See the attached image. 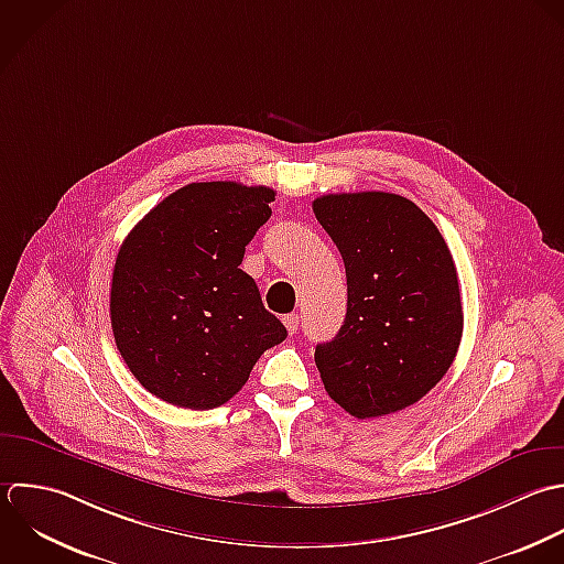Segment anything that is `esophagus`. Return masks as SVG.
Wrapping results in <instances>:
<instances>
[{
  "label": "esophagus",
  "instance_id": "esophagus-1",
  "mask_svg": "<svg viewBox=\"0 0 564 564\" xmlns=\"http://www.w3.org/2000/svg\"><path fill=\"white\" fill-rule=\"evenodd\" d=\"M283 325L288 327L290 334H296V329H299V325H301V316H299V314H288V316L283 318Z\"/></svg>",
  "mask_w": 564,
  "mask_h": 564
}]
</instances>
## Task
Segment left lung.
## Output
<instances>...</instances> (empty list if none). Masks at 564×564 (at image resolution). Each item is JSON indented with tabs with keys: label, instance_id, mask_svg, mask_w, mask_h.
Instances as JSON below:
<instances>
[{
	"label": "left lung",
	"instance_id": "1",
	"mask_svg": "<svg viewBox=\"0 0 564 564\" xmlns=\"http://www.w3.org/2000/svg\"><path fill=\"white\" fill-rule=\"evenodd\" d=\"M314 215L343 254L347 316L314 360L329 398L358 420L420 402L451 369L464 332L453 254L411 199L316 197Z\"/></svg>",
	"mask_w": 564,
	"mask_h": 564
}]
</instances>
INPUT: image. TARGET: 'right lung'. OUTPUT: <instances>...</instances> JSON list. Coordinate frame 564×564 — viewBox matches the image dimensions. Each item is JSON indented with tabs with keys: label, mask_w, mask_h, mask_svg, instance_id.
I'll use <instances>...</instances> for the list:
<instances>
[{
	"label": "right lung",
	"mask_w": 564,
	"mask_h": 564,
	"mask_svg": "<svg viewBox=\"0 0 564 564\" xmlns=\"http://www.w3.org/2000/svg\"><path fill=\"white\" fill-rule=\"evenodd\" d=\"M274 191L193 182L151 208L122 241L111 276V329L133 378L193 411L226 404L261 354L285 340L239 265L270 219Z\"/></svg>",
	"instance_id": "1"
}]
</instances>
